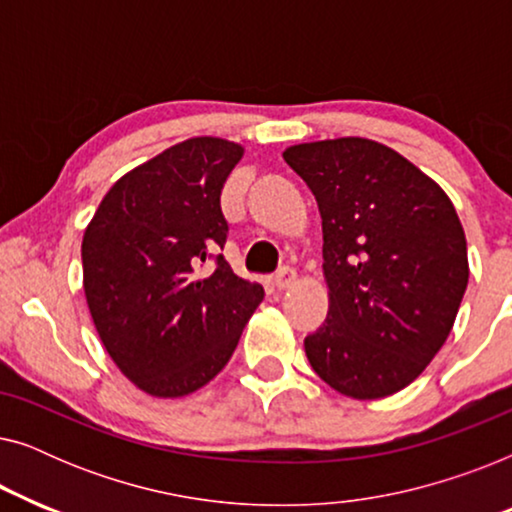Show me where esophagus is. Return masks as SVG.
Instances as JSON below:
<instances>
[{
  "mask_svg": "<svg viewBox=\"0 0 512 512\" xmlns=\"http://www.w3.org/2000/svg\"><path fill=\"white\" fill-rule=\"evenodd\" d=\"M293 284H296V272H293L291 268L279 270L277 275H275V279H272V286H275L277 291H286V289H291Z\"/></svg>",
  "mask_w": 512,
  "mask_h": 512,
  "instance_id": "1",
  "label": "esophagus"
}]
</instances>
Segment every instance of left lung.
I'll return each mask as SVG.
<instances>
[{
    "instance_id": "1",
    "label": "left lung",
    "mask_w": 512,
    "mask_h": 512,
    "mask_svg": "<svg viewBox=\"0 0 512 512\" xmlns=\"http://www.w3.org/2000/svg\"><path fill=\"white\" fill-rule=\"evenodd\" d=\"M286 165L321 214L328 317L310 366L356 401L396 394L445 345L468 284L452 200L401 153L366 137L293 144Z\"/></svg>"
}]
</instances>
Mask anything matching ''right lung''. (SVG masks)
I'll list each match as a JSON object with an SVG mask.
<instances>
[{
    "mask_svg": "<svg viewBox=\"0 0 512 512\" xmlns=\"http://www.w3.org/2000/svg\"><path fill=\"white\" fill-rule=\"evenodd\" d=\"M244 146L191 137L123 174L81 244L83 291L104 349L153 398H181L226 368L263 286L221 254L200 275L228 223L221 188Z\"/></svg>",
    "mask_w": 512,
    "mask_h": 512,
    "instance_id": "right-lung-1",
    "label": "right lung"
}]
</instances>
